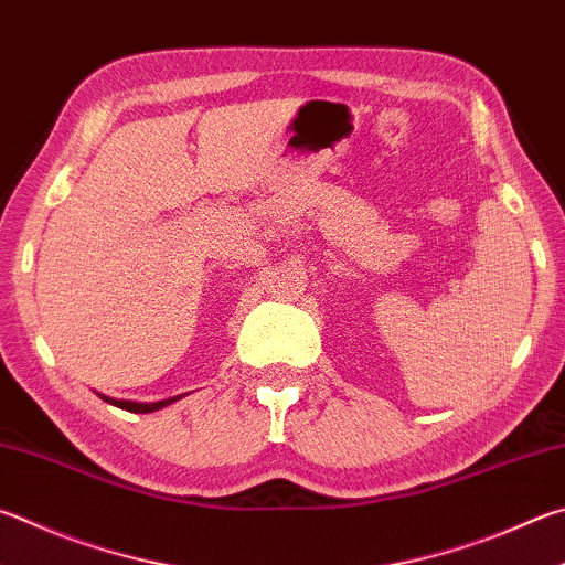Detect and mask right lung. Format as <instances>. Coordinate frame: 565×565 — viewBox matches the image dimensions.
<instances>
[{
    "instance_id": "obj_1",
    "label": "right lung",
    "mask_w": 565,
    "mask_h": 565,
    "mask_svg": "<svg viewBox=\"0 0 565 565\" xmlns=\"http://www.w3.org/2000/svg\"><path fill=\"white\" fill-rule=\"evenodd\" d=\"M100 397H104L106 403L120 407V409H128V413H156V409L180 399V397H172V399H160V403H132V399H113V397H106V395H100Z\"/></svg>"
}]
</instances>
